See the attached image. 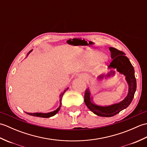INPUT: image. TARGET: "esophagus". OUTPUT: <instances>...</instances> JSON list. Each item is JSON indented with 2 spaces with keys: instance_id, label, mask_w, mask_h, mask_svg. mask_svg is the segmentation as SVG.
Here are the masks:
<instances>
[{
  "instance_id": "1",
  "label": "esophagus",
  "mask_w": 147,
  "mask_h": 147,
  "mask_svg": "<svg viewBox=\"0 0 147 147\" xmlns=\"http://www.w3.org/2000/svg\"><path fill=\"white\" fill-rule=\"evenodd\" d=\"M78 78L79 79H82V80H86V79L88 78V76H87L86 74H79L78 76Z\"/></svg>"
}]
</instances>
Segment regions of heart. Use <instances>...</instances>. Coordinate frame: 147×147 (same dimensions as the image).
Returning <instances> with one entry per match:
<instances>
[{"label":"heart","instance_id":"b5f03b06","mask_svg":"<svg viewBox=\"0 0 147 147\" xmlns=\"http://www.w3.org/2000/svg\"><path fill=\"white\" fill-rule=\"evenodd\" d=\"M100 53L99 52H93L92 53V54H90V55H88V58H87V59H86V62H90L92 61L95 60L96 59L98 58V56H100ZM99 59H100V61H102L104 60L105 57H104V56H101V57H100Z\"/></svg>","mask_w":147,"mask_h":147}]
</instances>
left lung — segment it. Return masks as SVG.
Returning a JSON list of instances; mask_svg holds the SVG:
<instances>
[{
    "label": "left lung",
    "instance_id": "obj_1",
    "mask_svg": "<svg viewBox=\"0 0 147 147\" xmlns=\"http://www.w3.org/2000/svg\"><path fill=\"white\" fill-rule=\"evenodd\" d=\"M109 51L111 52V59H112V61L109 65V69H110L111 71L107 74H100L97 77V78L101 80L104 79V78H106L113 76L115 74L114 70H116L119 73L125 76L129 89L127 96L123 101L109 106H100L94 104L89 88H87L84 97L85 104L93 113L101 117L114 116L124 109L127 108L132 102L136 90L135 69L129 59L126 57L123 52L114 47H109Z\"/></svg>",
    "mask_w": 147,
    "mask_h": 147
}]
</instances>
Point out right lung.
<instances>
[{
	"instance_id": "add662e5",
	"label": "right lung",
	"mask_w": 147,
	"mask_h": 147,
	"mask_svg": "<svg viewBox=\"0 0 147 147\" xmlns=\"http://www.w3.org/2000/svg\"><path fill=\"white\" fill-rule=\"evenodd\" d=\"M32 51H33V50H31V51L28 53L27 56L31 52H32ZM27 56H26V57H27ZM68 88H67L60 95V98H60V99H59V101H60V105H59V107L57 109H56V110L52 111V112H48V113H42V112H36V113H29V112H26L27 114L30 115H32V116L40 117H43V118H49V117H51L52 116H54V115L57 114V112H59V111L60 110V108L61 107V100H62V96H63L64 93L65 92H66V90H68Z\"/></svg>"
}]
</instances>
